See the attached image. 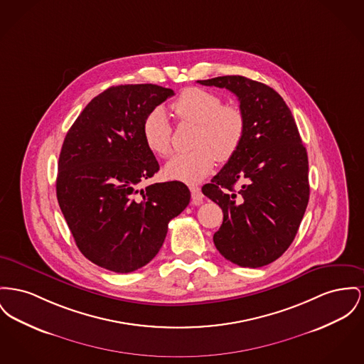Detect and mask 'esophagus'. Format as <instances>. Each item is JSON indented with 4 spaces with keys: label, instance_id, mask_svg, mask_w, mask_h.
Returning a JSON list of instances; mask_svg holds the SVG:
<instances>
[{
    "label": "esophagus",
    "instance_id": "34e87169",
    "mask_svg": "<svg viewBox=\"0 0 364 364\" xmlns=\"http://www.w3.org/2000/svg\"><path fill=\"white\" fill-rule=\"evenodd\" d=\"M190 191L193 196V205L199 206L203 202V193L200 191V188L198 186H190Z\"/></svg>",
    "mask_w": 364,
    "mask_h": 364
}]
</instances>
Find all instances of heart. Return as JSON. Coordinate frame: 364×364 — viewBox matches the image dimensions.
<instances>
[{"instance_id":"heart-1","label":"heart","mask_w":364,"mask_h":364,"mask_svg":"<svg viewBox=\"0 0 364 364\" xmlns=\"http://www.w3.org/2000/svg\"><path fill=\"white\" fill-rule=\"evenodd\" d=\"M171 109L183 122L198 124L193 136L195 150L173 156L165 166L169 178L195 183L213 169L215 159L230 161L240 149L246 118L235 105H223L213 92L188 87L171 103ZM146 146L158 156H169L171 152V127L162 108L151 109L141 127Z\"/></svg>"}]
</instances>
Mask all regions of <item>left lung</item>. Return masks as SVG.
Returning a JSON list of instances; mask_svg holds the SVG:
<instances>
[{
  "instance_id": "obj_1",
  "label": "left lung",
  "mask_w": 364,
  "mask_h": 364,
  "mask_svg": "<svg viewBox=\"0 0 364 364\" xmlns=\"http://www.w3.org/2000/svg\"><path fill=\"white\" fill-rule=\"evenodd\" d=\"M198 82L232 92L246 118L240 149L202 187L224 213L214 245L239 267H264L299 231L309 200L306 150L290 108L272 87L240 75ZM237 182L242 186L235 189Z\"/></svg>"
}]
</instances>
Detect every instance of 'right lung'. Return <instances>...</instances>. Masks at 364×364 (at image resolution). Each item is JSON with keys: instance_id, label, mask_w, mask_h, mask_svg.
I'll return each instance as SVG.
<instances>
[{"instance_id": "right-lung-1", "label": "right lung", "mask_w": 364, "mask_h": 364, "mask_svg": "<svg viewBox=\"0 0 364 364\" xmlns=\"http://www.w3.org/2000/svg\"><path fill=\"white\" fill-rule=\"evenodd\" d=\"M174 95L169 87L111 86L78 115L59 156L56 195L84 256L118 274L158 255L168 224L190 203L181 181L140 183L159 171L141 127L151 109Z\"/></svg>"}]
</instances>
